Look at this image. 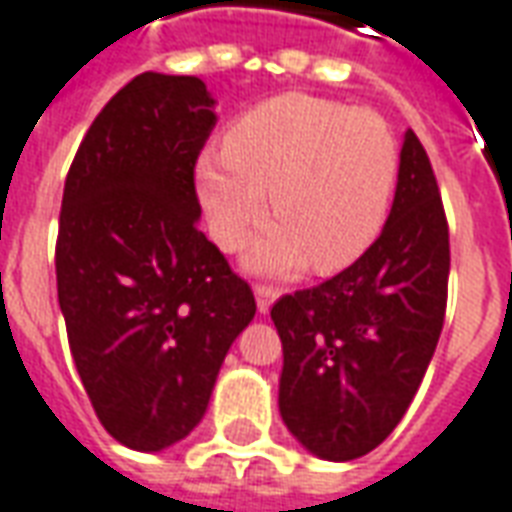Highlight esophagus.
<instances>
[{"mask_svg": "<svg viewBox=\"0 0 512 512\" xmlns=\"http://www.w3.org/2000/svg\"><path fill=\"white\" fill-rule=\"evenodd\" d=\"M279 290L271 288V285H255V299H257V310L266 315L271 310V304L277 301Z\"/></svg>", "mask_w": 512, "mask_h": 512, "instance_id": "obj_1", "label": "esophagus"}]
</instances>
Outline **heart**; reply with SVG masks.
Instances as JSON below:
<instances>
[{
	"label": "heart",
	"instance_id": "b5f03b06",
	"mask_svg": "<svg viewBox=\"0 0 512 512\" xmlns=\"http://www.w3.org/2000/svg\"><path fill=\"white\" fill-rule=\"evenodd\" d=\"M400 153L392 128L370 109L307 93L257 104L202 153L197 191L213 238L238 249L266 216L279 219L249 266L290 274L312 263L332 274L365 255L384 230Z\"/></svg>",
	"mask_w": 512,
	"mask_h": 512
}]
</instances>
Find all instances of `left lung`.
<instances>
[{
  "instance_id": "obj_1",
  "label": "left lung",
  "mask_w": 512,
  "mask_h": 512,
  "mask_svg": "<svg viewBox=\"0 0 512 512\" xmlns=\"http://www.w3.org/2000/svg\"><path fill=\"white\" fill-rule=\"evenodd\" d=\"M447 279L439 183L408 128L376 244L337 277L271 307L282 340L279 414L312 455L354 461L395 430L439 343Z\"/></svg>"
}]
</instances>
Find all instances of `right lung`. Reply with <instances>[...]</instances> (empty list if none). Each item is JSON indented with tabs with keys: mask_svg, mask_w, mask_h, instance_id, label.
<instances>
[{
	"mask_svg": "<svg viewBox=\"0 0 512 512\" xmlns=\"http://www.w3.org/2000/svg\"><path fill=\"white\" fill-rule=\"evenodd\" d=\"M216 126L197 76L139 73L101 109L65 178L57 296L95 414L158 452L200 425L255 296L200 233L194 167Z\"/></svg>",
	"mask_w": 512,
	"mask_h": 512,
	"instance_id": "1",
	"label": "right lung"
}]
</instances>
